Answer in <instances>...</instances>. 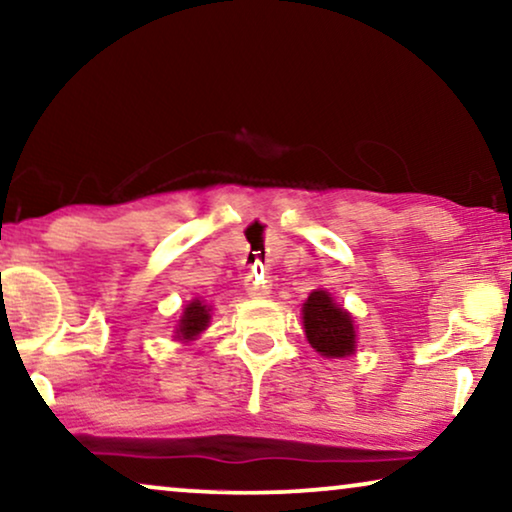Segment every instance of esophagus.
Returning <instances> with one entry per match:
<instances>
[{"instance_id": "esophagus-1", "label": "esophagus", "mask_w": 512, "mask_h": 512, "mask_svg": "<svg viewBox=\"0 0 512 512\" xmlns=\"http://www.w3.org/2000/svg\"><path fill=\"white\" fill-rule=\"evenodd\" d=\"M247 293L251 298H265L270 293V289H272V284H270V279L265 277V275H258V272L254 270V275H249V279H247Z\"/></svg>"}]
</instances>
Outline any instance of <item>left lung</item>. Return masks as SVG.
I'll list each match as a JSON object with an SVG mask.
<instances>
[{"label": "left lung", "mask_w": 512, "mask_h": 512, "mask_svg": "<svg viewBox=\"0 0 512 512\" xmlns=\"http://www.w3.org/2000/svg\"><path fill=\"white\" fill-rule=\"evenodd\" d=\"M305 335L321 356H349L354 352L352 317L333 303L326 291H312L303 307Z\"/></svg>", "instance_id": "1"}]
</instances>
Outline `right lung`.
I'll return each mask as SVG.
<instances>
[{
	"instance_id": "obj_1",
	"label": "right lung",
	"mask_w": 512,
	"mask_h": 512,
	"mask_svg": "<svg viewBox=\"0 0 512 512\" xmlns=\"http://www.w3.org/2000/svg\"><path fill=\"white\" fill-rule=\"evenodd\" d=\"M209 321L207 305H202L200 300H193L191 305L184 310V317L179 321V340H193L200 331H205Z\"/></svg>"
}]
</instances>
